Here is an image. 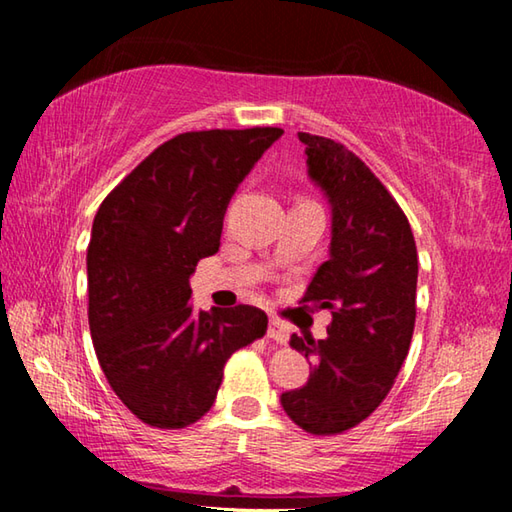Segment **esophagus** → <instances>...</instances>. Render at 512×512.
Instances as JSON below:
<instances>
[{
    "instance_id": "34e87169",
    "label": "esophagus",
    "mask_w": 512,
    "mask_h": 512,
    "mask_svg": "<svg viewBox=\"0 0 512 512\" xmlns=\"http://www.w3.org/2000/svg\"><path fill=\"white\" fill-rule=\"evenodd\" d=\"M268 339H273L275 343L284 345L289 341V327L284 325L280 318H271L268 320Z\"/></svg>"
}]
</instances>
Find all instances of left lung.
Returning a JSON list of instances; mask_svg holds the SVG:
<instances>
[{
	"label": "left lung",
	"instance_id": "left-lung-1",
	"mask_svg": "<svg viewBox=\"0 0 512 512\" xmlns=\"http://www.w3.org/2000/svg\"><path fill=\"white\" fill-rule=\"evenodd\" d=\"M309 176L332 205V246L300 302L332 311L327 339L293 334L314 368L280 402L300 429L336 436L386 400L411 348L418 250L409 219L366 162L341 142L298 133Z\"/></svg>",
	"mask_w": 512,
	"mask_h": 512
}]
</instances>
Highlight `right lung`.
Segmentation results:
<instances>
[{
  "instance_id": "1",
  "label": "right lung",
  "mask_w": 512,
  "mask_h": 512,
  "mask_svg": "<svg viewBox=\"0 0 512 512\" xmlns=\"http://www.w3.org/2000/svg\"><path fill=\"white\" fill-rule=\"evenodd\" d=\"M282 133L273 126L180 133L137 164L94 216V352L112 391L144 424L183 429L201 420L225 361L266 334V314L250 305L194 314L189 275L219 250L232 194Z\"/></svg>"
}]
</instances>
